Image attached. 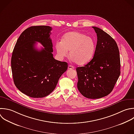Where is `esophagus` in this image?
Listing matches in <instances>:
<instances>
[{"label":"esophagus","instance_id":"34e87169","mask_svg":"<svg viewBox=\"0 0 134 134\" xmlns=\"http://www.w3.org/2000/svg\"><path fill=\"white\" fill-rule=\"evenodd\" d=\"M74 69V67L73 66H72V65H69L68 66V69H69V70H73V69Z\"/></svg>","mask_w":134,"mask_h":134}]
</instances>
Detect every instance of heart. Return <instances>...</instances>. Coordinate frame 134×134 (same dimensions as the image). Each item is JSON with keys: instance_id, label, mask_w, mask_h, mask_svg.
I'll return each mask as SVG.
<instances>
[{"instance_id": "b5f03b06", "label": "heart", "mask_w": 134, "mask_h": 134, "mask_svg": "<svg viewBox=\"0 0 134 134\" xmlns=\"http://www.w3.org/2000/svg\"><path fill=\"white\" fill-rule=\"evenodd\" d=\"M96 48L94 40L91 37L77 31L65 34L61 43H57L55 49L59 57L63 59L68 55L77 65H83L89 62L93 58Z\"/></svg>"}]
</instances>
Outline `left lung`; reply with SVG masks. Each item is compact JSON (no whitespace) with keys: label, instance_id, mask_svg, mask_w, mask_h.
I'll return each instance as SVG.
<instances>
[{"label":"left lung","instance_id":"left-lung-1","mask_svg":"<svg viewBox=\"0 0 134 134\" xmlns=\"http://www.w3.org/2000/svg\"><path fill=\"white\" fill-rule=\"evenodd\" d=\"M92 28L97 38L93 58L76 70L80 92L86 98L96 99L108 95L113 91L120 74V61L114 39L101 29Z\"/></svg>","mask_w":134,"mask_h":134}]
</instances>
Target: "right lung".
Returning <instances> with one entry per match:
<instances>
[{"label": "right lung", "instance_id": "add662e5", "mask_svg": "<svg viewBox=\"0 0 134 134\" xmlns=\"http://www.w3.org/2000/svg\"><path fill=\"white\" fill-rule=\"evenodd\" d=\"M52 28L32 26L19 36L14 49L11 65L14 83L23 93L33 98L49 95L66 71L68 63L54 59L50 36ZM44 47L38 51L36 42Z\"/></svg>", "mask_w": 134, "mask_h": 134}]
</instances>
